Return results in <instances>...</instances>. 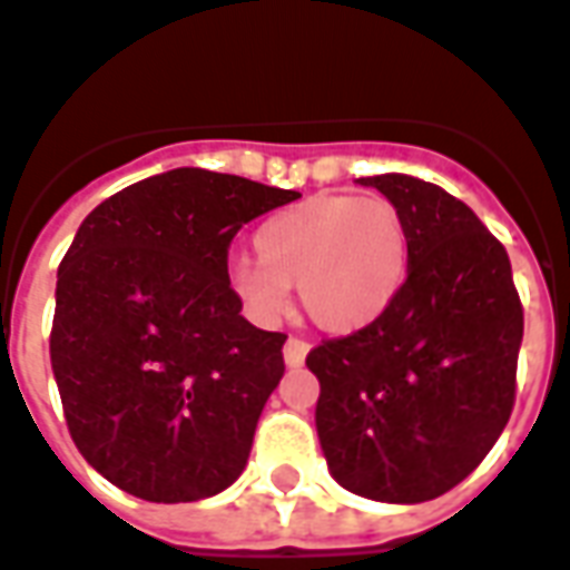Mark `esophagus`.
Instances as JSON below:
<instances>
[{
    "instance_id": "1",
    "label": "esophagus",
    "mask_w": 570,
    "mask_h": 570,
    "mask_svg": "<svg viewBox=\"0 0 570 570\" xmlns=\"http://www.w3.org/2000/svg\"><path fill=\"white\" fill-rule=\"evenodd\" d=\"M306 355H309V343L294 340V336H291L288 343L282 346V358H285V364H288V367H303Z\"/></svg>"
}]
</instances>
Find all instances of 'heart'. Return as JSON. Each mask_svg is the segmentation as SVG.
<instances>
[{"label": "heart", "mask_w": 570, "mask_h": 570, "mask_svg": "<svg viewBox=\"0 0 570 570\" xmlns=\"http://www.w3.org/2000/svg\"><path fill=\"white\" fill-rule=\"evenodd\" d=\"M255 255L227 264V288L257 325L279 322L288 285L331 334H355L389 313L410 273L404 215L385 197L315 194L273 212Z\"/></svg>", "instance_id": "1"}]
</instances>
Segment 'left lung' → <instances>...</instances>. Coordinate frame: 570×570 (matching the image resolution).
Returning <instances> with one entry per match:
<instances>
[{
  "label": "left lung",
  "mask_w": 570,
  "mask_h": 570,
  "mask_svg": "<svg viewBox=\"0 0 570 570\" xmlns=\"http://www.w3.org/2000/svg\"><path fill=\"white\" fill-rule=\"evenodd\" d=\"M397 206L410 273L389 313L306 355L315 428L336 483L371 501L450 492L501 438L522 346L504 245L461 199L404 173L358 178Z\"/></svg>",
  "instance_id": "1"
}]
</instances>
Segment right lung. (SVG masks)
Instances as JSON below:
<instances>
[{
  "instance_id": "right-lung-1",
  "label": "right lung",
  "mask_w": 570,
  "mask_h": 570,
  "mask_svg": "<svg viewBox=\"0 0 570 570\" xmlns=\"http://www.w3.org/2000/svg\"><path fill=\"white\" fill-rule=\"evenodd\" d=\"M297 190L181 166L99 203L57 269L51 367L87 464L178 504L243 473L285 334L239 315L227 248Z\"/></svg>"
}]
</instances>
